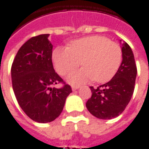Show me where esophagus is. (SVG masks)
Here are the masks:
<instances>
[{"label":"esophagus","instance_id":"1","mask_svg":"<svg viewBox=\"0 0 149 149\" xmlns=\"http://www.w3.org/2000/svg\"><path fill=\"white\" fill-rule=\"evenodd\" d=\"M77 89H79V86H75V85H73V86H72V89L73 90V91H75V90H77Z\"/></svg>","mask_w":149,"mask_h":149}]
</instances>
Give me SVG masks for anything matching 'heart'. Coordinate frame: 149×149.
<instances>
[{
	"mask_svg": "<svg viewBox=\"0 0 149 149\" xmlns=\"http://www.w3.org/2000/svg\"><path fill=\"white\" fill-rule=\"evenodd\" d=\"M53 63L60 75L65 76L81 64L85 66L71 72L68 81L81 85L94 79L107 82L118 71L122 49L117 42L104 36H89L71 42L70 47H59L53 51Z\"/></svg>",
	"mask_w": 149,
	"mask_h": 149,
	"instance_id": "heart-1",
	"label": "heart"
}]
</instances>
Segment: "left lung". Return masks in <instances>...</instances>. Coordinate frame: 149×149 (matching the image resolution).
Instances as JSON below:
<instances>
[{"mask_svg": "<svg viewBox=\"0 0 149 149\" xmlns=\"http://www.w3.org/2000/svg\"><path fill=\"white\" fill-rule=\"evenodd\" d=\"M122 63L111 81L97 88L90 86L92 96L86 107L93 116L101 119L118 116L132 97L137 68L132 48L126 42L122 43Z\"/></svg>", "mask_w": 149, "mask_h": 149, "instance_id": "left-lung-1", "label": "left lung"}]
</instances>
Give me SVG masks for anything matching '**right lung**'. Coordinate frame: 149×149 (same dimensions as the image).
Segmentation results:
<instances>
[{
	"label": "right lung",
	"instance_id": "obj_1",
	"mask_svg": "<svg viewBox=\"0 0 149 149\" xmlns=\"http://www.w3.org/2000/svg\"><path fill=\"white\" fill-rule=\"evenodd\" d=\"M49 35L30 38L20 47L11 67L13 89L17 101L29 118L46 123L55 120L63 111L71 86L54 70L52 44ZM63 83L57 89L53 85Z\"/></svg>",
	"mask_w": 149,
	"mask_h": 149
}]
</instances>
